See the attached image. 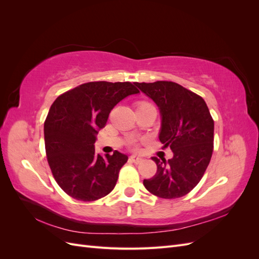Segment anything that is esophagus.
<instances>
[{"instance_id": "obj_1", "label": "esophagus", "mask_w": 259, "mask_h": 259, "mask_svg": "<svg viewBox=\"0 0 259 259\" xmlns=\"http://www.w3.org/2000/svg\"><path fill=\"white\" fill-rule=\"evenodd\" d=\"M130 160H131L133 163H136V164L142 162V158H139V156H136V155H131V156H130Z\"/></svg>"}]
</instances>
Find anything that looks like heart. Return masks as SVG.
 Masks as SVG:
<instances>
[{
  "label": "heart",
  "instance_id": "b5f03b06",
  "mask_svg": "<svg viewBox=\"0 0 259 259\" xmlns=\"http://www.w3.org/2000/svg\"><path fill=\"white\" fill-rule=\"evenodd\" d=\"M140 106H152V105L150 103H147V101H142V103L138 104L137 107H140ZM128 146L132 147V148H134L135 147V142H134V140H131V142L128 143Z\"/></svg>",
  "mask_w": 259,
  "mask_h": 259
}]
</instances>
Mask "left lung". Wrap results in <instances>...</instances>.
<instances>
[{"label": "left lung", "instance_id": "left-lung-1", "mask_svg": "<svg viewBox=\"0 0 259 259\" xmlns=\"http://www.w3.org/2000/svg\"><path fill=\"white\" fill-rule=\"evenodd\" d=\"M135 85L158 105L162 125L159 134L163 148L174 156L158 159L155 175L144 179L146 189L163 199H176L199 184L208 166L214 149V120L201 96L170 81Z\"/></svg>", "mask_w": 259, "mask_h": 259}]
</instances>
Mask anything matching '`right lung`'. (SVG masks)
I'll use <instances>...</instances> for the list:
<instances>
[{
    "instance_id": "add662e5",
    "label": "right lung",
    "mask_w": 259,
    "mask_h": 259,
    "mask_svg": "<svg viewBox=\"0 0 259 259\" xmlns=\"http://www.w3.org/2000/svg\"><path fill=\"white\" fill-rule=\"evenodd\" d=\"M137 93L131 82H89L51 106L44 122L46 156L56 183L71 198L92 202L113 190L127 155L115 150L101 156L94 144L114 106Z\"/></svg>"
}]
</instances>
